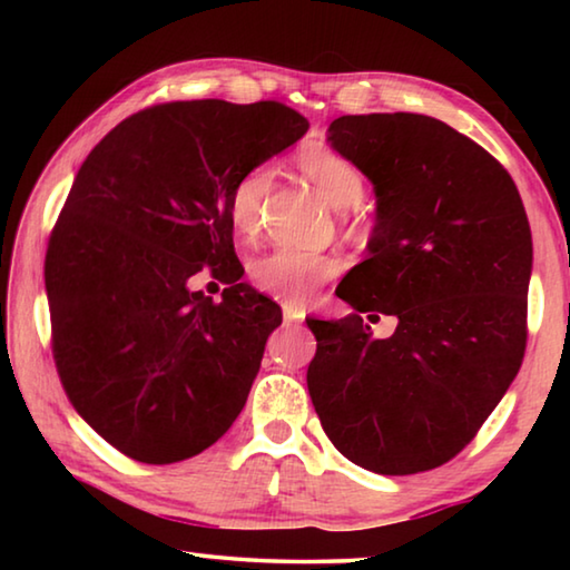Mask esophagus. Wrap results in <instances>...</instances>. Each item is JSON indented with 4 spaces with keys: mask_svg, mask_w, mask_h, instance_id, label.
I'll return each mask as SVG.
<instances>
[{
    "mask_svg": "<svg viewBox=\"0 0 570 570\" xmlns=\"http://www.w3.org/2000/svg\"><path fill=\"white\" fill-rule=\"evenodd\" d=\"M304 322V314L302 312H298V308L296 306H284V324L286 326H294V324H302Z\"/></svg>",
    "mask_w": 570,
    "mask_h": 570,
    "instance_id": "esophagus-1",
    "label": "esophagus"
}]
</instances>
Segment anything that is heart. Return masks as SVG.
Here are the masks:
<instances>
[{
	"label": "heart",
	"instance_id": "heart-1",
	"mask_svg": "<svg viewBox=\"0 0 570 570\" xmlns=\"http://www.w3.org/2000/svg\"><path fill=\"white\" fill-rule=\"evenodd\" d=\"M304 176L322 190V196L336 208H352L364 196V178L360 168L340 153L316 148L298 158ZM272 166H254L236 180L228 198V216L240 238H256L264 226V200L272 188ZM340 274L334 256L316 250L276 248L250 264V282L278 302L302 306L316 294V288Z\"/></svg>",
	"mask_w": 570,
	"mask_h": 570
}]
</instances>
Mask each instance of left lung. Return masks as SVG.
Listing matches in <instances>:
<instances>
[{"mask_svg":"<svg viewBox=\"0 0 570 570\" xmlns=\"http://www.w3.org/2000/svg\"><path fill=\"white\" fill-rule=\"evenodd\" d=\"M326 140L372 180L377 224L340 286L354 314L306 320L308 397L346 460L414 475L478 435L523 364L528 216L510 173L428 115H342ZM380 311L399 316L390 341L361 320Z\"/></svg>","mask_w":570,"mask_h":570,"instance_id":"obj_1","label":"left lung"}]
</instances>
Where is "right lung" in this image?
Masks as SVG:
<instances>
[{
  "label": "right lung",
  "instance_id": "add662e5",
  "mask_svg": "<svg viewBox=\"0 0 570 570\" xmlns=\"http://www.w3.org/2000/svg\"><path fill=\"white\" fill-rule=\"evenodd\" d=\"M308 130L276 100L160 102L90 150L45 256L52 354L80 417L148 465L234 424L282 308L240 282L230 188ZM204 265L227 284L190 293Z\"/></svg>",
  "mask_w": 570,
  "mask_h": 570
}]
</instances>
